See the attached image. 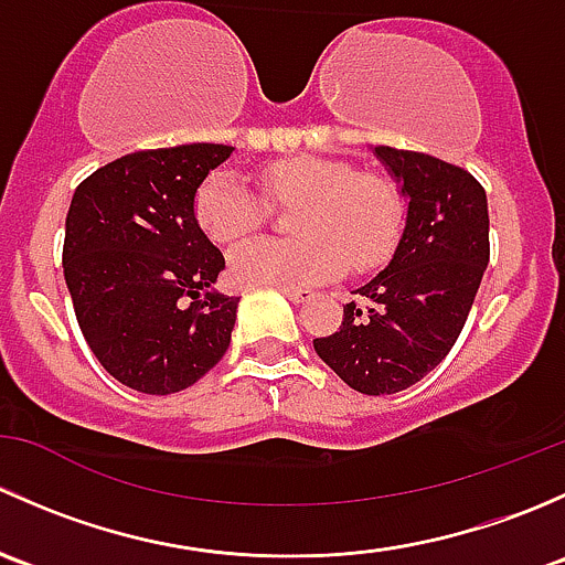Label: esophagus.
<instances>
[{"instance_id": "1", "label": "esophagus", "mask_w": 565, "mask_h": 565, "mask_svg": "<svg viewBox=\"0 0 565 565\" xmlns=\"http://www.w3.org/2000/svg\"><path fill=\"white\" fill-rule=\"evenodd\" d=\"M284 295H287L292 303H309V300H315V292L311 289H292V287H284L281 289Z\"/></svg>"}]
</instances>
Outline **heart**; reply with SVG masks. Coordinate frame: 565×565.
I'll return each instance as SVG.
<instances>
[{"mask_svg":"<svg viewBox=\"0 0 565 565\" xmlns=\"http://www.w3.org/2000/svg\"><path fill=\"white\" fill-rule=\"evenodd\" d=\"M273 202H298L292 226L298 241H248L230 250V276L241 287H317L333 281L344 265L366 270L388 256L402 232V202L391 182L355 174L333 158L300 156L259 172ZM196 221L215 243H237L265 218V204L241 174L218 169L196 193Z\"/></svg>","mask_w":565,"mask_h":565,"instance_id":"obj_1","label":"heart"}]
</instances>
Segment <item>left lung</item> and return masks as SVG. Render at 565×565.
<instances>
[{"label": "left lung", "mask_w": 565, "mask_h": 565, "mask_svg": "<svg viewBox=\"0 0 565 565\" xmlns=\"http://www.w3.org/2000/svg\"><path fill=\"white\" fill-rule=\"evenodd\" d=\"M407 202L385 270L355 289L344 322L317 355L366 396L407 391L457 344L489 265L481 182L424 152L372 147Z\"/></svg>", "instance_id": "8db88e82"}]
</instances>
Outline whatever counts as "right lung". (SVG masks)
<instances>
[{
  "instance_id": "obj_1",
  "label": "right lung",
  "mask_w": 565,
  "mask_h": 565,
  "mask_svg": "<svg viewBox=\"0 0 565 565\" xmlns=\"http://www.w3.org/2000/svg\"><path fill=\"white\" fill-rule=\"evenodd\" d=\"M235 147L180 145L106 163L73 193L62 267L100 366L152 396L185 391L224 358L241 298L218 292L224 254L196 193Z\"/></svg>"
}]
</instances>
